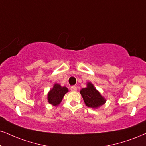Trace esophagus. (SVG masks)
I'll use <instances>...</instances> for the list:
<instances>
[{
	"instance_id": "esophagus-1",
	"label": "esophagus",
	"mask_w": 146,
	"mask_h": 146,
	"mask_svg": "<svg viewBox=\"0 0 146 146\" xmlns=\"http://www.w3.org/2000/svg\"><path fill=\"white\" fill-rule=\"evenodd\" d=\"M71 90L72 92H77V88L75 86H71Z\"/></svg>"
}]
</instances>
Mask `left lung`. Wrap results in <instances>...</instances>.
<instances>
[{
  "label": "left lung",
  "mask_w": 146,
  "mask_h": 146,
  "mask_svg": "<svg viewBox=\"0 0 146 146\" xmlns=\"http://www.w3.org/2000/svg\"><path fill=\"white\" fill-rule=\"evenodd\" d=\"M85 104L87 106L97 108L106 102V100L100 93L96 89L91 82L87 84V87L82 88L80 91Z\"/></svg>",
  "instance_id": "8db88e82"
}]
</instances>
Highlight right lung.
Returning <instances> with one entry per match:
<instances>
[{
  "instance_id": "1",
  "label": "right lung",
  "mask_w": 146,
  "mask_h": 146,
  "mask_svg": "<svg viewBox=\"0 0 146 146\" xmlns=\"http://www.w3.org/2000/svg\"><path fill=\"white\" fill-rule=\"evenodd\" d=\"M68 92L69 90L65 86L62 87L60 84H55L48 94V102L54 106H58Z\"/></svg>"
}]
</instances>
